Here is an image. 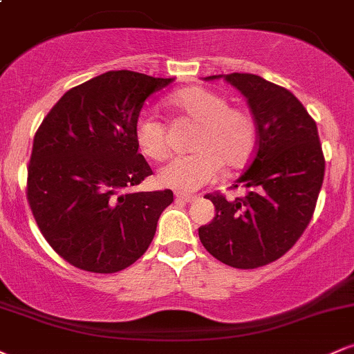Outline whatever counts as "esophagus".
I'll use <instances>...</instances> for the list:
<instances>
[{
  "label": "esophagus",
  "mask_w": 354,
  "mask_h": 354,
  "mask_svg": "<svg viewBox=\"0 0 354 354\" xmlns=\"http://www.w3.org/2000/svg\"><path fill=\"white\" fill-rule=\"evenodd\" d=\"M174 196H176V200H181V201H185V203H191V201H194L198 198L196 194L183 193V191H176V193H174Z\"/></svg>",
  "instance_id": "34e87169"
}]
</instances>
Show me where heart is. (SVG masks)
I'll return each mask as SVG.
<instances>
[{
	"label": "heart",
	"instance_id": "heart-1",
	"mask_svg": "<svg viewBox=\"0 0 354 354\" xmlns=\"http://www.w3.org/2000/svg\"><path fill=\"white\" fill-rule=\"evenodd\" d=\"M166 104L191 123L198 124L191 149L193 154L174 158L161 168L158 180L178 191H194L218 178L221 166L243 168L258 143L254 116L245 108L230 106L226 96L205 86H189L173 93ZM138 149L154 161L169 154L166 126L153 115H141L135 124Z\"/></svg>",
	"mask_w": 354,
	"mask_h": 354
}]
</instances>
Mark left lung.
I'll use <instances>...</instances> for the list:
<instances>
[{
    "label": "left lung",
    "mask_w": 354,
    "mask_h": 354,
    "mask_svg": "<svg viewBox=\"0 0 354 354\" xmlns=\"http://www.w3.org/2000/svg\"><path fill=\"white\" fill-rule=\"evenodd\" d=\"M221 78L208 76L206 80ZM246 96L258 143L253 160L233 188L243 198L206 194L216 216L198 230L203 246L225 265L253 270L290 251L315 213L324 178V154L316 121L291 91L250 73L223 76Z\"/></svg>",
    "instance_id": "obj_1"
}]
</instances>
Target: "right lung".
I'll use <instances>...</instances> for the list:
<instances>
[{"label": "right lung", "instance_id": "right-lung-1", "mask_svg": "<svg viewBox=\"0 0 354 354\" xmlns=\"http://www.w3.org/2000/svg\"><path fill=\"white\" fill-rule=\"evenodd\" d=\"M171 81L103 73L68 89L39 124L26 198L44 239L70 265L118 273L151 245L173 191H129L153 174L135 124L145 101Z\"/></svg>", "mask_w": 354, "mask_h": 354}]
</instances>
